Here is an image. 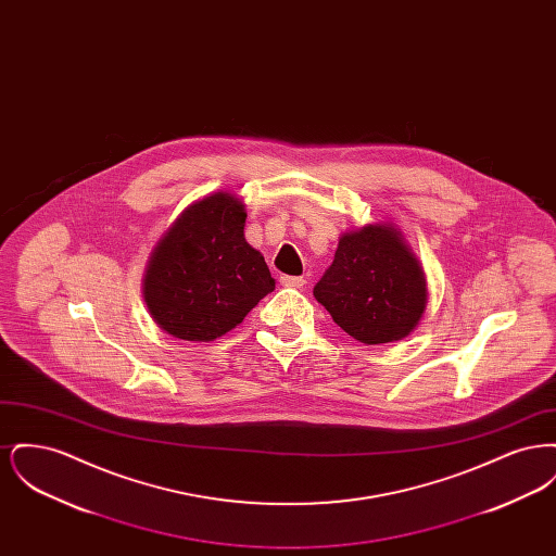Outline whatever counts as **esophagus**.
Wrapping results in <instances>:
<instances>
[{
    "mask_svg": "<svg viewBox=\"0 0 556 556\" xmlns=\"http://www.w3.org/2000/svg\"><path fill=\"white\" fill-rule=\"evenodd\" d=\"M304 283H306L304 277H291V275L281 277V286H286V288H304Z\"/></svg>",
    "mask_w": 556,
    "mask_h": 556,
    "instance_id": "34e87169",
    "label": "esophagus"
}]
</instances>
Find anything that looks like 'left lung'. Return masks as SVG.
I'll use <instances>...</instances> for the list:
<instances>
[{
  "label": "left lung",
  "instance_id": "8db88e82",
  "mask_svg": "<svg viewBox=\"0 0 556 556\" xmlns=\"http://www.w3.org/2000/svg\"><path fill=\"white\" fill-rule=\"evenodd\" d=\"M313 293L348 336L369 345L406 338L427 304L424 270L390 225L342 236Z\"/></svg>",
  "mask_w": 556,
  "mask_h": 556
}]
</instances>
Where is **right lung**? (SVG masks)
I'll list each match as a JSON object with an SVG mask.
<instances>
[{
    "mask_svg": "<svg viewBox=\"0 0 556 556\" xmlns=\"http://www.w3.org/2000/svg\"><path fill=\"white\" fill-rule=\"evenodd\" d=\"M245 212L231 193L191 204L162 238L143 279L160 327L187 342H212L275 290L265 258L243 238Z\"/></svg>",
    "mask_w": 556,
    "mask_h": 556,
    "instance_id": "right-lung-1",
    "label": "right lung"
}]
</instances>
